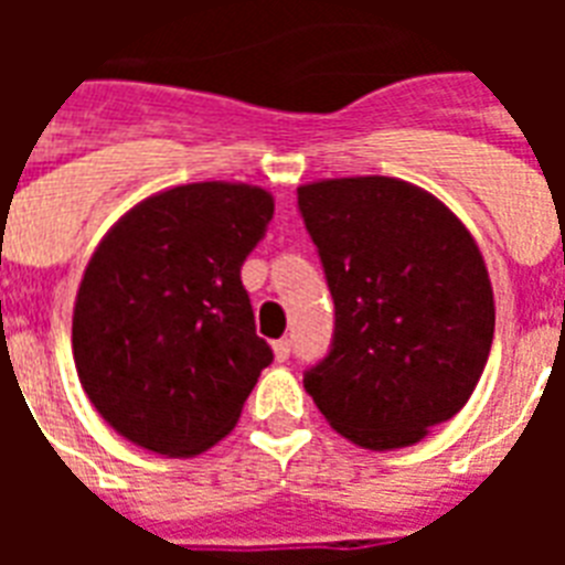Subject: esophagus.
<instances>
[{
    "instance_id": "obj_1",
    "label": "esophagus",
    "mask_w": 565,
    "mask_h": 565,
    "mask_svg": "<svg viewBox=\"0 0 565 565\" xmlns=\"http://www.w3.org/2000/svg\"><path fill=\"white\" fill-rule=\"evenodd\" d=\"M273 354H275V361H278V363L287 361V358H290V340H287V337H284V340H275Z\"/></svg>"
}]
</instances>
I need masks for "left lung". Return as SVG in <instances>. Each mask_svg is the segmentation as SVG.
<instances>
[{
    "label": "left lung",
    "mask_w": 565,
    "mask_h": 565,
    "mask_svg": "<svg viewBox=\"0 0 565 565\" xmlns=\"http://www.w3.org/2000/svg\"><path fill=\"white\" fill-rule=\"evenodd\" d=\"M299 211L337 308L334 345L305 390L354 446H416L463 411L490 358L481 248L446 202L386 175L308 181Z\"/></svg>",
    "instance_id": "left-lung-1"
}]
</instances>
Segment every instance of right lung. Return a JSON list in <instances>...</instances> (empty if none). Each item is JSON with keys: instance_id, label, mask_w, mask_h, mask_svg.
Returning <instances> with one entry per match:
<instances>
[{"instance_id": "right-lung-1", "label": "right lung", "mask_w": 565, "mask_h": 565, "mask_svg": "<svg viewBox=\"0 0 565 565\" xmlns=\"http://www.w3.org/2000/svg\"><path fill=\"white\" fill-rule=\"evenodd\" d=\"M269 190L195 181L146 195L87 260L73 361L102 419L161 457H195L237 425L273 361L239 266L273 220Z\"/></svg>"}]
</instances>
